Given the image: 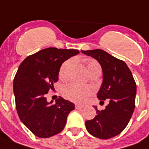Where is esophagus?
Masks as SVG:
<instances>
[{
	"mask_svg": "<svg viewBox=\"0 0 149 149\" xmlns=\"http://www.w3.org/2000/svg\"><path fill=\"white\" fill-rule=\"evenodd\" d=\"M83 108H84V106H81V105H77V106H76V109H80Z\"/></svg>",
	"mask_w": 149,
	"mask_h": 149,
	"instance_id": "obj_1",
	"label": "esophagus"
}]
</instances>
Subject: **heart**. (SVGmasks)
<instances>
[{
    "label": "heart",
    "instance_id": "heart-1",
    "mask_svg": "<svg viewBox=\"0 0 149 149\" xmlns=\"http://www.w3.org/2000/svg\"><path fill=\"white\" fill-rule=\"evenodd\" d=\"M87 70L90 75L93 73H100L102 68L100 63L93 59H85ZM71 66L70 60H66L61 65L59 70V77L62 79H66L68 77V72ZM92 90L90 88L84 86H81L77 83H71L67 84L63 89V95L66 99L71 100L72 102H83L88 96L91 95Z\"/></svg>",
    "mask_w": 149,
    "mask_h": 149
}]
</instances>
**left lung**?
<instances>
[{
  "mask_svg": "<svg viewBox=\"0 0 149 149\" xmlns=\"http://www.w3.org/2000/svg\"><path fill=\"white\" fill-rule=\"evenodd\" d=\"M95 58L102 69L103 81L97 97L100 102L108 99L106 109L96 110L95 118L86 122L89 134L101 139L118 135L125 129L135 106L136 84L131 70L124 61L118 60L102 49L82 50Z\"/></svg>",
  "mask_w": 149,
  "mask_h": 149,
  "instance_id": "obj_1",
  "label": "left lung"
}]
</instances>
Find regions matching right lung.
<instances>
[{"label":"right lung","mask_w":149,"mask_h":149,"mask_svg":"<svg viewBox=\"0 0 149 149\" xmlns=\"http://www.w3.org/2000/svg\"><path fill=\"white\" fill-rule=\"evenodd\" d=\"M79 53L77 49L49 47L29 56L20 63L14 79L17 112L24 125L40 138L60 133L74 104L60 97L48 102L46 94L58 81L63 63Z\"/></svg>","instance_id":"add662e5"}]
</instances>
